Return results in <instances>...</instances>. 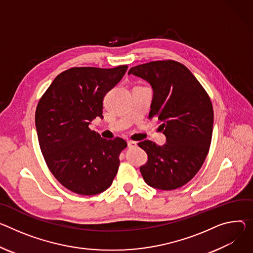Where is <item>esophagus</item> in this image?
<instances>
[{"instance_id": "esophagus-1", "label": "esophagus", "mask_w": 253, "mask_h": 253, "mask_svg": "<svg viewBox=\"0 0 253 253\" xmlns=\"http://www.w3.org/2000/svg\"><path fill=\"white\" fill-rule=\"evenodd\" d=\"M128 147H129V148H135V147H137V143H136L135 141L129 140V141H128Z\"/></svg>"}]
</instances>
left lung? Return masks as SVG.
Here are the masks:
<instances>
[{
    "instance_id": "1",
    "label": "left lung",
    "mask_w": 253,
    "mask_h": 253,
    "mask_svg": "<svg viewBox=\"0 0 253 253\" xmlns=\"http://www.w3.org/2000/svg\"><path fill=\"white\" fill-rule=\"evenodd\" d=\"M128 75L147 81L153 88L149 119H156L167 137L158 146L138 145L148 155L140 172L148 186L170 191L185 186L202 168L209 152L214 111L211 99L187 66L157 60L131 67Z\"/></svg>"
}]
</instances>
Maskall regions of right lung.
Here are the masks:
<instances>
[{
    "label": "right lung",
    "mask_w": 253,
    "mask_h": 253,
    "mask_svg": "<svg viewBox=\"0 0 253 253\" xmlns=\"http://www.w3.org/2000/svg\"><path fill=\"white\" fill-rule=\"evenodd\" d=\"M127 68H68L37 104L35 125L45 163L61 185L76 194H100L117 174L127 142L120 137L104 139L88 125L96 117L103 118V99Z\"/></svg>",
    "instance_id": "obj_1"
}]
</instances>
